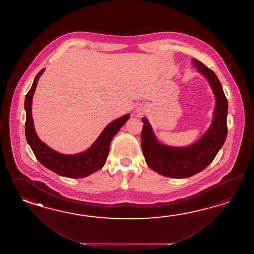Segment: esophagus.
I'll return each instance as SVG.
<instances>
[{
	"instance_id": "esophagus-1",
	"label": "esophagus",
	"mask_w": 254,
	"mask_h": 254,
	"mask_svg": "<svg viewBox=\"0 0 254 254\" xmlns=\"http://www.w3.org/2000/svg\"><path fill=\"white\" fill-rule=\"evenodd\" d=\"M146 111V106L145 105H143V104H139L138 106H137V113L138 114H143L144 112Z\"/></svg>"
}]
</instances>
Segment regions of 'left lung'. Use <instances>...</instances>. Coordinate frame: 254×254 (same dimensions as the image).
Returning a JSON list of instances; mask_svg holds the SVG:
<instances>
[{
	"label": "left lung",
	"instance_id": "obj_1",
	"mask_svg": "<svg viewBox=\"0 0 254 254\" xmlns=\"http://www.w3.org/2000/svg\"><path fill=\"white\" fill-rule=\"evenodd\" d=\"M192 64L205 76L215 95L216 106L211 127L200 140L188 147H171L160 143L148 120L141 130V150L146 163L154 172L170 178H188L204 170L221 150L227 137L228 102L215 73L197 59Z\"/></svg>",
	"mask_w": 254,
	"mask_h": 254
}]
</instances>
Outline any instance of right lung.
<instances>
[{
  "instance_id": "1",
  "label": "right lung",
  "mask_w": 254,
  "mask_h": 254,
  "mask_svg": "<svg viewBox=\"0 0 254 254\" xmlns=\"http://www.w3.org/2000/svg\"><path fill=\"white\" fill-rule=\"evenodd\" d=\"M44 70L45 69L40 70L38 74L35 76L33 85L26 94L24 102V108L26 111L25 135L28 144L39 162L54 173L68 178L86 177L104 166L108 157L111 141L119 131L121 127L129 120V114L115 120L106 126L92 147L84 152L74 155H66L54 151L39 139L34 129L32 117L33 93L37 86L39 78L43 74Z\"/></svg>"
}]
</instances>
